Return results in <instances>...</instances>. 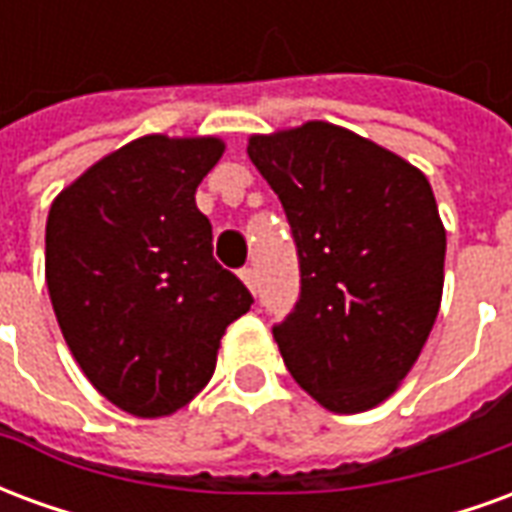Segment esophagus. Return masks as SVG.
Segmentation results:
<instances>
[{
  "instance_id": "esophagus-1",
  "label": "esophagus",
  "mask_w": 512,
  "mask_h": 512,
  "mask_svg": "<svg viewBox=\"0 0 512 512\" xmlns=\"http://www.w3.org/2000/svg\"><path fill=\"white\" fill-rule=\"evenodd\" d=\"M238 274H241V279H244V282H246V288H249V290H252V293H255V290H257V274H255V268L246 266V268H241Z\"/></svg>"
}]
</instances>
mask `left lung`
<instances>
[{
  "instance_id": "left-lung-1",
  "label": "left lung",
  "mask_w": 512,
  "mask_h": 512,
  "mask_svg": "<svg viewBox=\"0 0 512 512\" xmlns=\"http://www.w3.org/2000/svg\"><path fill=\"white\" fill-rule=\"evenodd\" d=\"M246 153L299 255V301L274 323L290 376L337 414L378 406L439 315L447 235L428 178L329 123L252 136Z\"/></svg>"
}]
</instances>
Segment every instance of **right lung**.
Instances as JSON below:
<instances>
[{
	"mask_svg": "<svg viewBox=\"0 0 512 512\" xmlns=\"http://www.w3.org/2000/svg\"><path fill=\"white\" fill-rule=\"evenodd\" d=\"M219 139L142 136L54 200L46 282L90 384L134 417H167L208 384L224 329L252 293L213 257L194 191Z\"/></svg>",
	"mask_w": 512,
	"mask_h": 512,
	"instance_id": "obj_1",
	"label": "right lung"
}]
</instances>
